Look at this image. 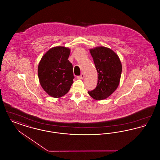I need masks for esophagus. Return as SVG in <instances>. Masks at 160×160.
<instances>
[{
    "instance_id": "1",
    "label": "esophagus",
    "mask_w": 160,
    "mask_h": 160,
    "mask_svg": "<svg viewBox=\"0 0 160 160\" xmlns=\"http://www.w3.org/2000/svg\"><path fill=\"white\" fill-rule=\"evenodd\" d=\"M84 77V74L83 73H82V74H81V75L80 76L77 77V78L78 79H83Z\"/></svg>"
}]
</instances>
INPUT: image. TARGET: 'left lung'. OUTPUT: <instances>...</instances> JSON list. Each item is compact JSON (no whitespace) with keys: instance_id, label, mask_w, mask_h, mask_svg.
Masks as SVG:
<instances>
[{"instance_id":"8db88e82","label":"left lung","mask_w":160,"mask_h":160,"mask_svg":"<svg viewBox=\"0 0 160 160\" xmlns=\"http://www.w3.org/2000/svg\"><path fill=\"white\" fill-rule=\"evenodd\" d=\"M89 51L98 74L96 88L88 93L95 100L106 99L119 84L122 69L121 62L114 51L106 47H97Z\"/></svg>"}]
</instances>
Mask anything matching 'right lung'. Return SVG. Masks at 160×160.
Returning a JSON list of instances; mask_svg holds the SVG:
<instances>
[{
	"label": "right lung",
	"mask_w": 160,
	"mask_h": 160,
	"mask_svg": "<svg viewBox=\"0 0 160 160\" xmlns=\"http://www.w3.org/2000/svg\"><path fill=\"white\" fill-rule=\"evenodd\" d=\"M71 50L54 47L44 54L39 63L38 74L41 87L53 98H61L68 92L74 78L72 63L68 60Z\"/></svg>",
	"instance_id": "right-lung-1"
}]
</instances>
